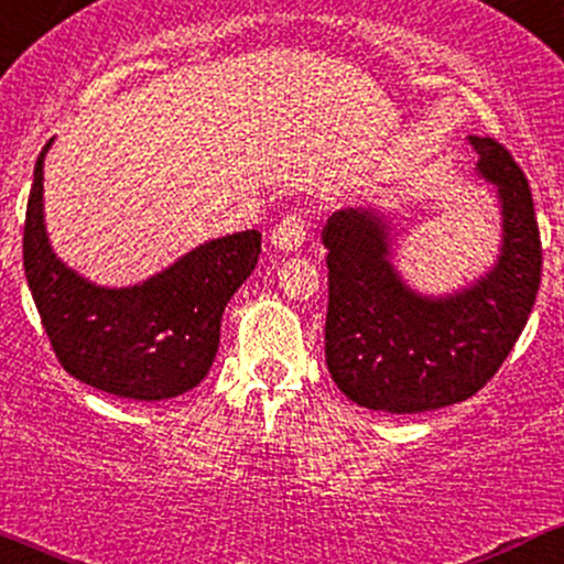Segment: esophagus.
<instances>
[{
	"instance_id": "34e87169",
	"label": "esophagus",
	"mask_w": 564,
	"mask_h": 564,
	"mask_svg": "<svg viewBox=\"0 0 564 564\" xmlns=\"http://www.w3.org/2000/svg\"><path fill=\"white\" fill-rule=\"evenodd\" d=\"M304 236H307V225H304V217L294 212L283 217L281 225H275L270 232V243L281 251H296L304 243Z\"/></svg>"
}]
</instances>
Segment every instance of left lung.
Wrapping results in <instances>:
<instances>
[{
  "instance_id": "1",
  "label": "left lung",
  "mask_w": 564,
  "mask_h": 564,
  "mask_svg": "<svg viewBox=\"0 0 564 564\" xmlns=\"http://www.w3.org/2000/svg\"><path fill=\"white\" fill-rule=\"evenodd\" d=\"M477 174L494 185L501 243L488 273L445 296L419 294L392 264V228L377 209H339L328 249L326 366L352 403L424 413L482 390L520 339L541 283L530 185L494 138L469 134Z\"/></svg>"
}]
</instances>
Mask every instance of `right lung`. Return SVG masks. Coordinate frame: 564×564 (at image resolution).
<instances>
[{
	"label": "right lung",
	"instance_id": "obj_1",
	"mask_svg": "<svg viewBox=\"0 0 564 564\" xmlns=\"http://www.w3.org/2000/svg\"><path fill=\"white\" fill-rule=\"evenodd\" d=\"M34 166L23 268L39 318L70 377L116 398H177L209 373L230 296L260 260V230L196 246L134 286H97L57 260L44 228V156Z\"/></svg>",
	"mask_w": 564,
	"mask_h": 564
}]
</instances>
